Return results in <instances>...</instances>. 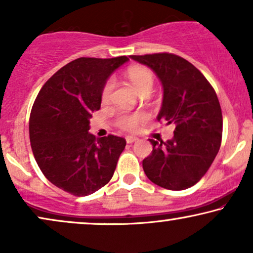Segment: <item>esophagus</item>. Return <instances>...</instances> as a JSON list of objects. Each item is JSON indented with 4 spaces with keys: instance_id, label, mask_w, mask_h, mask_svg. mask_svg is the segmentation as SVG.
Returning <instances> with one entry per match:
<instances>
[{
    "instance_id": "1",
    "label": "esophagus",
    "mask_w": 253,
    "mask_h": 253,
    "mask_svg": "<svg viewBox=\"0 0 253 253\" xmlns=\"http://www.w3.org/2000/svg\"><path fill=\"white\" fill-rule=\"evenodd\" d=\"M126 139L127 144H132V143H136V141H138V138L133 137V136H127Z\"/></svg>"
}]
</instances>
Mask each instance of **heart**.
I'll return each mask as SVG.
<instances>
[{
	"instance_id": "1",
	"label": "heart",
	"mask_w": 253,
	"mask_h": 253,
	"mask_svg": "<svg viewBox=\"0 0 253 253\" xmlns=\"http://www.w3.org/2000/svg\"><path fill=\"white\" fill-rule=\"evenodd\" d=\"M127 78L130 79L131 84L133 85V87L137 89L138 93H141L147 88L151 89L152 86H153V75L150 70L145 68L131 67L127 70ZM114 85H115V82H114L113 78H109L106 82L101 93L102 101H107L109 99ZM143 120L144 116L140 115V114H123L117 119V126L124 130H134Z\"/></svg>"
}]
</instances>
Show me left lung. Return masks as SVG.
I'll return each instance as SVG.
<instances>
[{
    "label": "left lung",
    "mask_w": 253,
    "mask_h": 253,
    "mask_svg": "<svg viewBox=\"0 0 253 253\" xmlns=\"http://www.w3.org/2000/svg\"><path fill=\"white\" fill-rule=\"evenodd\" d=\"M154 71L164 88L157 120L174 123V137L150 139L153 150L143 160L150 181L168 190L195 185L213 164L222 138V113L216 93L195 65L177 55H131Z\"/></svg>",
    "instance_id": "left-lung-1"
}]
</instances>
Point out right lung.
<instances>
[{
    "label": "right lung",
    "instance_id": "right-lung-1",
    "mask_svg": "<svg viewBox=\"0 0 253 253\" xmlns=\"http://www.w3.org/2000/svg\"><path fill=\"white\" fill-rule=\"evenodd\" d=\"M129 61L81 57L46 82L33 103L30 141L42 174L74 196H88L112 179L126 141L122 137L95 138L92 113L100 109L107 79Z\"/></svg>",
    "mask_w": 253,
    "mask_h": 253
}]
</instances>
